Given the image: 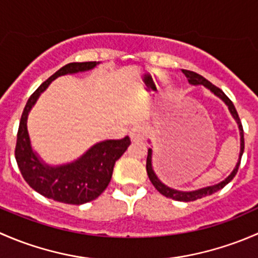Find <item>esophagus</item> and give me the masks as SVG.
<instances>
[{
  "instance_id": "esophagus-1",
  "label": "esophagus",
  "mask_w": 258,
  "mask_h": 258,
  "mask_svg": "<svg viewBox=\"0 0 258 258\" xmlns=\"http://www.w3.org/2000/svg\"><path fill=\"white\" fill-rule=\"evenodd\" d=\"M147 136V127L144 123H136L130 131V137L132 141H142Z\"/></svg>"
}]
</instances>
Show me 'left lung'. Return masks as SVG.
<instances>
[{"mask_svg": "<svg viewBox=\"0 0 258 258\" xmlns=\"http://www.w3.org/2000/svg\"><path fill=\"white\" fill-rule=\"evenodd\" d=\"M182 72L184 74V76L188 79V82L194 86H205L207 90H210L211 92L213 93L215 96H217L220 100H222L225 102V105L228 107V111H230L231 116L235 118L236 123H237L238 130H240V155H238V160L237 163H236L235 168L232 170V172L227 176L223 181L218 182V183L212 184V186H207V187H202V188L199 189H194V191H178V189L175 188H171V187L166 186L160 178L157 177L156 175L155 170H153V166H152V148H148V155H147V162H146V170H147V175L150 181L152 182V184L155 186V188L160 192L161 195L166 197H170V199L176 200V201H183V202H189V201H195V200H199L202 199L205 196H209V195L215 194V192L220 191L221 188L226 186L227 183H230L232 181L233 177L236 176L237 173L238 167H240V163H241V157H242V153H243L244 150V140H243V128H242V124L240 121V117H238L237 111H236L235 106H233L232 101L222 92V90H220L218 87H216L215 85L207 81L205 77H202L201 75L196 74V72H192V71H187V70H182Z\"/></svg>", "mask_w": 258, "mask_h": 258, "instance_id": "1", "label": "left lung"}]
</instances>
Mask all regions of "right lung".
Returning a JSON list of instances; mask_svg holds the SVG:
<instances>
[{
    "label": "right lung",
    "mask_w": 258,
    "mask_h": 258,
    "mask_svg": "<svg viewBox=\"0 0 258 258\" xmlns=\"http://www.w3.org/2000/svg\"><path fill=\"white\" fill-rule=\"evenodd\" d=\"M98 63L72 62L59 69L31 95L21 116L15 151L18 168L36 192L57 202L82 205L97 199L110 183L116 161L131 144L128 136L121 140H105L88 148L77 160L56 166L46 163L31 145L27 118L41 93L57 77L91 71Z\"/></svg>",
    "instance_id": "obj_1"
}]
</instances>
